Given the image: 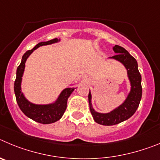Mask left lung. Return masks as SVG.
<instances>
[{
	"label": "left lung",
	"mask_w": 160,
	"mask_h": 160,
	"mask_svg": "<svg viewBox=\"0 0 160 160\" xmlns=\"http://www.w3.org/2000/svg\"><path fill=\"white\" fill-rule=\"evenodd\" d=\"M113 51L116 54L110 58L118 60L126 68L128 77L130 80L131 90L124 102L108 113H100L93 109L92 104V95L89 92V108L93 119L97 123L105 126L118 124L133 116L139 107V102L142 97L141 75L138 69L136 60L121 46L115 45L113 47Z\"/></svg>",
	"instance_id": "1"
}]
</instances>
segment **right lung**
I'll list each match as a JSON object with an SVG mask.
<instances>
[{"label": "right lung", "instance_id": "right-lung-1", "mask_svg": "<svg viewBox=\"0 0 160 160\" xmlns=\"http://www.w3.org/2000/svg\"><path fill=\"white\" fill-rule=\"evenodd\" d=\"M58 41H60V39L58 40L57 38H55L45 42L39 43L32 49L28 50L24 53L22 57L21 64L17 67V77L14 82V92H15L17 104L21 110L28 118L43 124L52 123L62 117L67 108L68 99L72 93L75 88H67L64 89L54 103L49 104H35L28 101L24 97V94L21 92V80L25 67V62L28 57L31 55V53L41 46L54 44Z\"/></svg>", "mask_w": 160, "mask_h": 160}]
</instances>
